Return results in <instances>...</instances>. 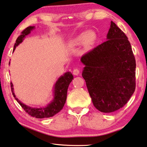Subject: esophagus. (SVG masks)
Masks as SVG:
<instances>
[{
	"label": "esophagus",
	"instance_id": "obj_1",
	"mask_svg": "<svg viewBox=\"0 0 147 147\" xmlns=\"http://www.w3.org/2000/svg\"><path fill=\"white\" fill-rule=\"evenodd\" d=\"M80 69H79L78 68H75L74 69V71H73L74 75L78 76V74H80Z\"/></svg>",
	"mask_w": 147,
	"mask_h": 147
}]
</instances>
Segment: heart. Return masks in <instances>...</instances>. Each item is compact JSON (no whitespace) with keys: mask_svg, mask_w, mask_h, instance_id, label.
<instances>
[{"mask_svg":"<svg viewBox=\"0 0 147 147\" xmlns=\"http://www.w3.org/2000/svg\"><path fill=\"white\" fill-rule=\"evenodd\" d=\"M96 39V34L92 31H89L88 32H84L81 34L76 38L75 42L78 44H82L84 42V44L86 46H90L94 43Z\"/></svg>","mask_w":147,"mask_h":147,"instance_id":"b5f03b06","label":"heart"}]
</instances>
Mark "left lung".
Returning <instances> with one entry per match:
<instances>
[{
    "instance_id": "left-lung-1",
    "label": "left lung",
    "mask_w": 147,
    "mask_h": 147,
    "mask_svg": "<svg viewBox=\"0 0 147 147\" xmlns=\"http://www.w3.org/2000/svg\"><path fill=\"white\" fill-rule=\"evenodd\" d=\"M107 40L81 58L93 105L103 113L122 108L135 90L136 61L128 38L111 22Z\"/></svg>"
}]
</instances>
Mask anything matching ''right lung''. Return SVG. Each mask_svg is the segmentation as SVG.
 <instances>
[{
    "label": "right lung",
    "instance_id": "obj_1",
    "mask_svg": "<svg viewBox=\"0 0 147 147\" xmlns=\"http://www.w3.org/2000/svg\"><path fill=\"white\" fill-rule=\"evenodd\" d=\"M34 28V26H28L21 32V34L19 36L16 40V43L14 46L13 52L16 49V46L22 42L26 36L29 34L31 30H32ZM73 79L74 76L71 72H66L63 76H61L60 78H59L54 85V99L46 107L42 108H33L21 103L20 100H18L16 97V95L14 93L13 85L12 83H10V86H11V91L14 97L28 114L33 117L38 119L48 118L55 115L62 109L65 101H66L67 91L68 86Z\"/></svg>",
    "mask_w": 147,
    "mask_h": 147
}]
</instances>
